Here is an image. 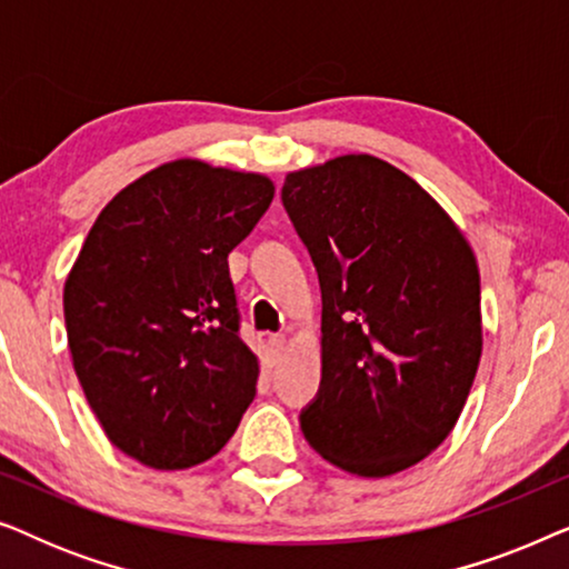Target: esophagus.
I'll return each mask as SVG.
<instances>
[{
    "instance_id": "obj_1",
    "label": "esophagus",
    "mask_w": 569,
    "mask_h": 569,
    "mask_svg": "<svg viewBox=\"0 0 569 569\" xmlns=\"http://www.w3.org/2000/svg\"><path fill=\"white\" fill-rule=\"evenodd\" d=\"M269 347H271V355L277 357H282V352H284V347H287V337L284 333H274V337H269Z\"/></svg>"
}]
</instances>
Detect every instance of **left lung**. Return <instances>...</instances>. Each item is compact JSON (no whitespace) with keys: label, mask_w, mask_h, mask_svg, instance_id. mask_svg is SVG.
Instances as JSON below:
<instances>
[{"label":"left lung","mask_w":569,"mask_h":569,"mask_svg":"<svg viewBox=\"0 0 569 569\" xmlns=\"http://www.w3.org/2000/svg\"><path fill=\"white\" fill-rule=\"evenodd\" d=\"M287 214L321 282V391L310 448L380 479L432 453L477 378L481 284L463 230L415 178L372 154L287 173Z\"/></svg>","instance_id":"8db88e82"}]
</instances>
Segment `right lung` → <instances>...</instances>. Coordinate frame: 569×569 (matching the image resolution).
Listing matches in <instances>:
<instances>
[{
    "label": "right lung",
    "instance_id": "add662e5",
    "mask_svg": "<svg viewBox=\"0 0 569 569\" xmlns=\"http://www.w3.org/2000/svg\"><path fill=\"white\" fill-rule=\"evenodd\" d=\"M274 181L178 158L103 207L64 282L72 365L108 440L160 471L220 453L256 396L228 253Z\"/></svg>",
    "mask_w": 569,
    "mask_h": 569
}]
</instances>
